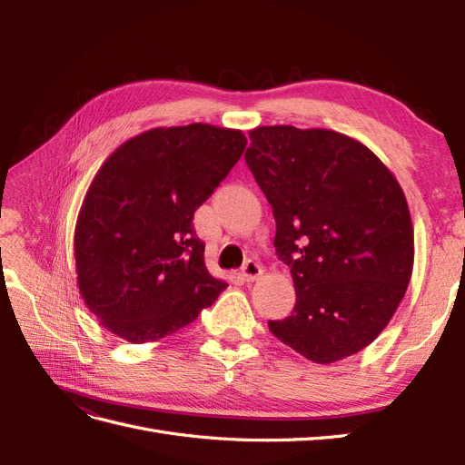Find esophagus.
Listing matches in <instances>:
<instances>
[{
  "label": "esophagus",
  "mask_w": 465,
  "mask_h": 465,
  "mask_svg": "<svg viewBox=\"0 0 465 465\" xmlns=\"http://www.w3.org/2000/svg\"><path fill=\"white\" fill-rule=\"evenodd\" d=\"M262 273H263L262 265H260L258 262H254V260H248V262L242 265V272H241V275H242V279L246 281V283H252V281L260 279Z\"/></svg>",
  "instance_id": "esophagus-1"
}]
</instances>
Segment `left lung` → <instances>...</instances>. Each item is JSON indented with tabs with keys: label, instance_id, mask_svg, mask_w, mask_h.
<instances>
[{
	"label": "left lung",
	"instance_id": "8db88e82",
	"mask_svg": "<svg viewBox=\"0 0 465 465\" xmlns=\"http://www.w3.org/2000/svg\"><path fill=\"white\" fill-rule=\"evenodd\" d=\"M246 164L273 209L277 256L297 304L270 331L308 361L330 364L380 335L413 272V224L390 168L331 130L260 125Z\"/></svg>",
	"mask_w": 465,
	"mask_h": 465
}]
</instances>
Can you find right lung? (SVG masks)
<instances>
[{
  "mask_svg": "<svg viewBox=\"0 0 465 465\" xmlns=\"http://www.w3.org/2000/svg\"><path fill=\"white\" fill-rule=\"evenodd\" d=\"M241 130L190 124L122 143L101 166L75 224L77 287L130 343L188 326L227 283L207 272L193 213L242 157Z\"/></svg>",
  "mask_w": 465,
  "mask_h": 465,
  "instance_id": "right-lung-1",
  "label": "right lung"
}]
</instances>
